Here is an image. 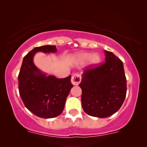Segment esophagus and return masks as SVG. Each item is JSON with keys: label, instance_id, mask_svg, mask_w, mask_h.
Listing matches in <instances>:
<instances>
[{"label": "esophagus", "instance_id": "esophagus-1", "mask_svg": "<svg viewBox=\"0 0 147 147\" xmlns=\"http://www.w3.org/2000/svg\"><path fill=\"white\" fill-rule=\"evenodd\" d=\"M82 78L80 74H74L71 77V83L74 86H77L81 82Z\"/></svg>", "mask_w": 147, "mask_h": 147}]
</instances>
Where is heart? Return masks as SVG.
Here are the masks:
<instances>
[{"label":"heart","mask_w":147,"mask_h":147,"mask_svg":"<svg viewBox=\"0 0 147 147\" xmlns=\"http://www.w3.org/2000/svg\"><path fill=\"white\" fill-rule=\"evenodd\" d=\"M87 60L90 65H96L100 61V57L98 54L90 53H80L75 56V61L78 63H83Z\"/></svg>","instance_id":"1"}]
</instances>
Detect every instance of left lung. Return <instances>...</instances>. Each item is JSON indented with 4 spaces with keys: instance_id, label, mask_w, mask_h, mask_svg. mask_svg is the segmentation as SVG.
Returning a JSON list of instances; mask_svg holds the SVG:
<instances>
[{
    "instance_id": "left-lung-1",
    "label": "left lung",
    "mask_w": 147,
    "mask_h": 147,
    "mask_svg": "<svg viewBox=\"0 0 147 147\" xmlns=\"http://www.w3.org/2000/svg\"><path fill=\"white\" fill-rule=\"evenodd\" d=\"M104 52L105 61L86 67L79 84L84 112L98 118L108 117L117 112L127 90L122 61L112 52Z\"/></svg>"
}]
</instances>
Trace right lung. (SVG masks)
<instances>
[{"instance_id":"right-lung-1","label":"right lung","mask_w":147,"mask_h":147,"mask_svg":"<svg viewBox=\"0 0 147 147\" xmlns=\"http://www.w3.org/2000/svg\"><path fill=\"white\" fill-rule=\"evenodd\" d=\"M55 53V45L35 47L23 58L18 76L19 91L25 107L35 115L51 118L63 112L66 98L73 87L71 76L58 79L47 76L36 67L33 57L37 52Z\"/></svg>"}]
</instances>
